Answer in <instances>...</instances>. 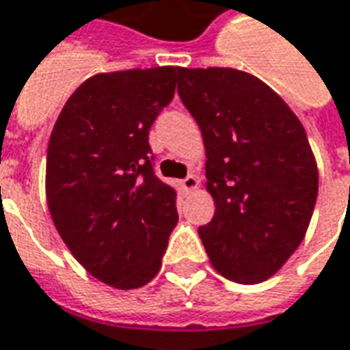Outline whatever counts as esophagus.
<instances>
[{"mask_svg":"<svg viewBox=\"0 0 350 350\" xmlns=\"http://www.w3.org/2000/svg\"><path fill=\"white\" fill-rule=\"evenodd\" d=\"M197 185H199V180H197L195 176H187L185 180H182L183 191H195V189H197Z\"/></svg>","mask_w":350,"mask_h":350,"instance_id":"obj_1","label":"esophagus"}]
</instances>
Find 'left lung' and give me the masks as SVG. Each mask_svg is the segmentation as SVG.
<instances>
[{"label": "left lung", "instance_id": "obj_1", "mask_svg": "<svg viewBox=\"0 0 350 350\" xmlns=\"http://www.w3.org/2000/svg\"><path fill=\"white\" fill-rule=\"evenodd\" d=\"M178 94L199 124L214 217L199 227L212 267L260 284L305 239L319 167L301 121L269 85L234 68H182Z\"/></svg>", "mask_w": 350, "mask_h": 350}]
</instances>
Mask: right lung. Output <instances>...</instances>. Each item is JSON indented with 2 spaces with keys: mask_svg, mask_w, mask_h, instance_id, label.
<instances>
[{
  "mask_svg": "<svg viewBox=\"0 0 350 350\" xmlns=\"http://www.w3.org/2000/svg\"><path fill=\"white\" fill-rule=\"evenodd\" d=\"M182 68L96 73L62 107L49 138L45 195L72 256L100 282L142 288L178 224L176 191L153 174L150 129Z\"/></svg>",
  "mask_w": 350,
  "mask_h": 350,
  "instance_id": "1",
  "label": "right lung"
}]
</instances>
